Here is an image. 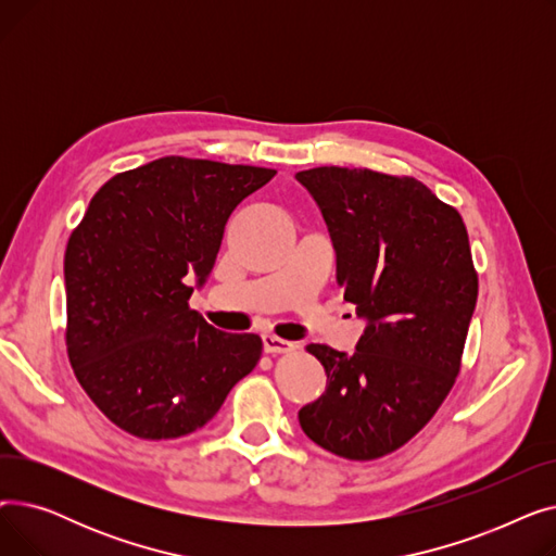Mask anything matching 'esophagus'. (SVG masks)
<instances>
[{
  "instance_id": "1",
  "label": "esophagus",
  "mask_w": 556,
  "mask_h": 556,
  "mask_svg": "<svg viewBox=\"0 0 556 556\" xmlns=\"http://www.w3.org/2000/svg\"><path fill=\"white\" fill-rule=\"evenodd\" d=\"M295 344L277 336H263V352L266 354H288L293 352Z\"/></svg>"
}]
</instances>
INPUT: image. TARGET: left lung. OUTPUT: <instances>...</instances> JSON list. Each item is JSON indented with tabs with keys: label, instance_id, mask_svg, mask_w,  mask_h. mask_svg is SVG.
Listing matches in <instances>:
<instances>
[{
	"label": "left lung",
	"instance_id": "1",
	"mask_svg": "<svg viewBox=\"0 0 556 556\" xmlns=\"http://www.w3.org/2000/svg\"><path fill=\"white\" fill-rule=\"evenodd\" d=\"M336 250L344 302L367 327L354 354L308 344L327 390L300 410L308 440L346 459L401 448L451 392L478 300L469 233L415 178L369 168L300 170Z\"/></svg>",
	"mask_w": 556,
	"mask_h": 556
}]
</instances>
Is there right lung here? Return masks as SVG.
Here are the masks:
<instances>
[{
	"label": "right lung",
	"instance_id": "1",
	"mask_svg": "<svg viewBox=\"0 0 556 556\" xmlns=\"http://www.w3.org/2000/svg\"><path fill=\"white\" fill-rule=\"evenodd\" d=\"M277 170L168 155L116 173L65 250L67 354L99 410L141 440L207 424L261 358L189 308L214 270L225 223Z\"/></svg>",
	"mask_w": 556,
	"mask_h": 556
}]
</instances>
